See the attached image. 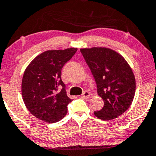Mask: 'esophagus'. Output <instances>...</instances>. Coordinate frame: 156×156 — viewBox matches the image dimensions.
<instances>
[{"label":"esophagus","instance_id":"1","mask_svg":"<svg viewBox=\"0 0 156 156\" xmlns=\"http://www.w3.org/2000/svg\"><path fill=\"white\" fill-rule=\"evenodd\" d=\"M90 95H91V94H90L89 91H84V92L82 93V94H81V98H88L90 97Z\"/></svg>","mask_w":156,"mask_h":156}]
</instances>
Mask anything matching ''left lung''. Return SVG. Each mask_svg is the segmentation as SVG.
Returning a JSON list of instances; mask_svg holds the SVG:
<instances>
[{"instance_id": "left-lung-1", "label": "left lung", "mask_w": 156, "mask_h": 156, "mask_svg": "<svg viewBox=\"0 0 156 156\" xmlns=\"http://www.w3.org/2000/svg\"><path fill=\"white\" fill-rule=\"evenodd\" d=\"M97 85L104 107L94 115L104 121L119 117L130 107L135 92V79L125 58L107 48L80 50Z\"/></svg>"}]
</instances>
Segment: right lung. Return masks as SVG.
Returning <instances> with one entry per match:
<instances>
[{"mask_svg": "<svg viewBox=\"0 0 156 156\" xmlns=\"http://www.w3.org/2000/svg\"><path fill=\"white\" fill-rule=\"evenodd\" d=\"M77 50L71 48L46 51L36 57L24 71L21 83L23 100L28 111L37 119L55 123L66 115L71 99L67 96L62 69Z\"/></svg>", "mask_w": 156, "mask_h": 156, "instance_id": "obj_1", "label": "right lung"}]
</instances>
